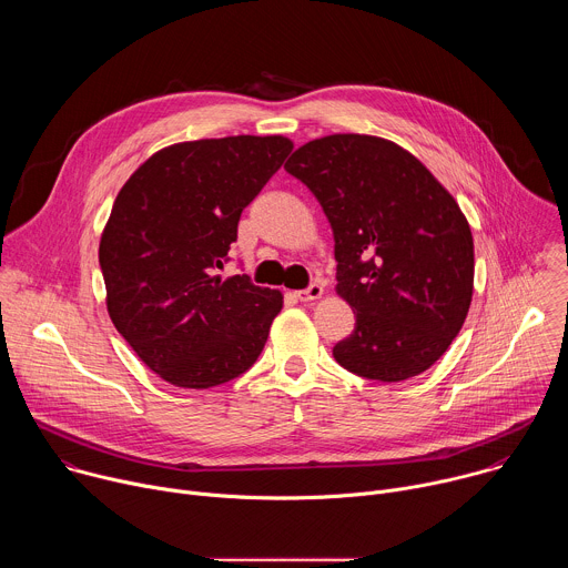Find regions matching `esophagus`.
<instances>
[{"label":"esophagus","instance_id":"esophagus-1","mask_svg":"<svg viewBox=\"0 0 568 568\" xmlns=\"http://www.w3.org/2000/svg\"><path fill=\"white\" fill-rule=\"evenodd\" d=\"M321 296H323V285H318V283H312L307 290L296 292V298H298V301H303V303L316 301V298H321Z\"/></svg>","mask_w":568,"mask_h":568}]
</instances>
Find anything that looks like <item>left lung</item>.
<instances>
[{
	"instance_id": "8db88e82",
	"label": "left lung",
	"mask_w": 568,
	"mask_h": 568,
	"mask_svg": "<svg viewBox=\"0 0 568 568\" xmlns=\"http://www.w3.org/2000/svg\"><path fill=\"white\" fill-rule=\"evenodd\" d=\"M285 171L333 226L335 290L355 312L335 359L379 382L425 373L460 333L474 292V240L458 202L418 156L371 134L307 141Z\"/></svg>"
}]
</instances>
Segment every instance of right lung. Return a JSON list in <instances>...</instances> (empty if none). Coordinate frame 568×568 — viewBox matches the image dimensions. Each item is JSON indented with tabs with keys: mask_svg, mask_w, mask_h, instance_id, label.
I'll return each mask as SVG.
<instances>
[{
	"mask_svg": "<svg viewBox=\"0 0 568 568\" xmlns=\"http://www.w3.org/2000/svg\"><path fill=\"white\" fill-rule=\"evenodd\" d=\"M292 148L281 134L182 141L148 156L119 191L99 245L108 312L169 384H224L265 348L283 294L220 270L242 209Z\"/></svg>",
	"mask_w": 568,
	"mask_h": 568,
	"instance_id": "1",
	"label": "right lung"
}]
</instances>
